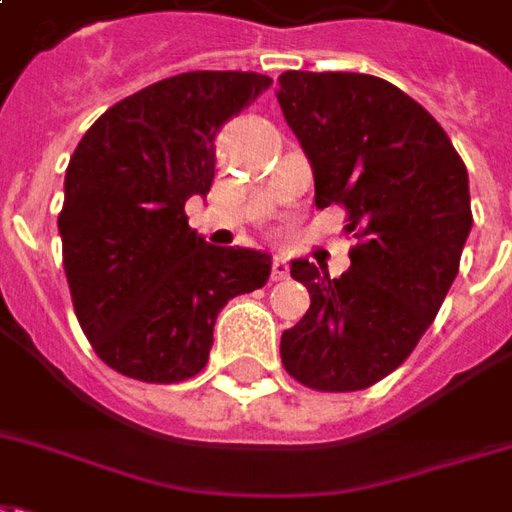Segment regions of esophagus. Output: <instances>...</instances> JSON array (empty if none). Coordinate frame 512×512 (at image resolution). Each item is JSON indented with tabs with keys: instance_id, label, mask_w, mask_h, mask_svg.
I'll return each instance as SVG.
<instances>
[{
	"instance_id": "obj_1",
	"label": "esophagus",
	"mask_w": 512,
	"mask_h": 512,
	"mask_svg": "<svg viewBox=\"0 0 512 512\" xmlns=\"http://www.w3.org/2000/svg\"><path fill=\"white\" fill-rule=\"evenodd\" d=\"M270 278L275 280V283H278V280L288 278V261L283 259V256H275V259H272V275H270Z\"/></svg>"
}]
</instances>
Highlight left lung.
<instances>
[{
  "label": "left lung",
  "instance_id": "obj_1",
  "mask_svg": "<svg viewBox=\"0 0 512 512\" xmlns=\"http://www.w3.org/2000/svg\"><path fill=\"white\" fill-rule=\"evenodd\" d=\"M278 83L315 207H343L359 240L340 278L291 261L310 310L283 332L280 359L307 388L361 391L413 353L459 272L472 229L467 167L443 126L388 80L283 72Z\"/></svg>",
  "mask_w": 512,
  "mask_h": 512
}]
</instances>
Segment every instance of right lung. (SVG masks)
Listing matches in <instances>:
<instances>
[{
  "label": "right lung",
  "instance_id": "right-lung-1",
  "mask_svg": "<svg viewBox=\"0 0 512 512\" xmlns=\"http://www.w3.org/2000/svg\"><path fill=\"white\" fill-rule=\"evenodd\" d=\"M270 86L256 72L205 69L159 80L99 115L69 159V294L96 356L126 378H194L221 307L270 278L267 253L207 245L186 218L188 197L213 186L215 134Z\"/></svg>",
  "mask_w": 512,
  "mask_h": 512
}]
</instances>
